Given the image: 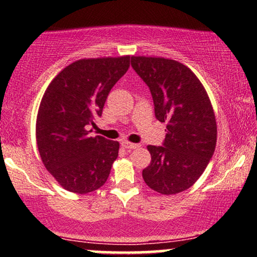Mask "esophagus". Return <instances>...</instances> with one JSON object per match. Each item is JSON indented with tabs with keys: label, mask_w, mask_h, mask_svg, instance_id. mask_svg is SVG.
Listing matches in <instances>:
<instances>
[{
	"label": "esophagus",
	"mask_w": 257,
	"mask_h": 257,
	"mask_svg": "<svg viewBox=\"0 0 257 257\" xmlns=\"http://www.w3.org/2000/svg\"><path fill=\"white\" fill-rule=\"evenodd\" d=\"M122 146L126 150H135L140 147V144H133V143H128V141H123Z\"/></svg>",
	"instance_id": "esophagus-1"
}]
</instances>
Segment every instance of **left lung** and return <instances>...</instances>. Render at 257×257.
Listing matches in <instances>:
<instances>
[{
  "mask_svg": "<svg viewBox=\"0 0 257 257\" xmlns=\"http://www.w3.org/2000/svg\"><path fill=\"white\" fill-rule=\"evenodd\" d=\"M132 67L151 91L155 116L167 123L162 146H147L151 163L144 181L162 194L191 187L216 146V120L208 94L187 66L164 58L132 57Z\"/></svg>",
  "mask_w": 257,
  "mask_h": 257,
  "instance_id": "left-lung-1",
  "label": "left lung"
}]
</instances>
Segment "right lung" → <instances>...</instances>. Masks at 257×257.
Wrapping results in <instances>:
<instances>
[{
  "mask_svg": "<svg viewBox=\"0 0 257 257\" xmlns=\"http://www.w3.org/2000/svg\"><path fill=\"white\" fill-rule=\"evenodd\" d=\"M129 59L77 60L44 91L36 122L38 151L47 170L70 192H93L110 175L119 144L90 137L87 129L101 117L108 93L128 71Z\"/></svg>",
  "mask_w": 257,
  "mask_h": 257,
  "instance_id": "1",
  "label": "right lung"
}]
</instances>
